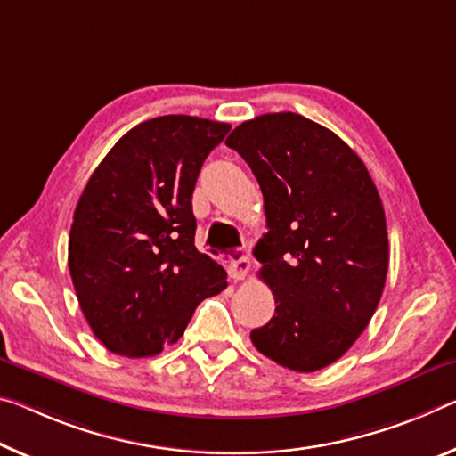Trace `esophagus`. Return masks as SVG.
<instances>
[{"label":"esophagus","mask_w":456,"mask_h":456,"mask_svg":"<svg viewBox=\"0 0 456 456\" xmlns=\"http://www.w3.org/2000/svg\"><path fill=\"white\" fill-rule=\"evenodd\" d=\"M251 259L248 251H237L235 259H229V276L233 280H243L249 273Z\"/></svg>","instance_id":"esophagus-1"}]
</instances>
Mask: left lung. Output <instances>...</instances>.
<instances>
[{"instance_id":"obj_1","label":"left lung","mask_w":456,"mask_h":456,"mask_svg":"<svg viewBox=\"0 0 456 456\" xmlns=\"http://www.w3.org/2000/svg\"><path fill=\"white\" fill-rule=\"evenodd\" d=\"M257 178L267 233L254 256L276 313L251 330L262 355L308 373L343 357L386 286V213L365 164L298 113H265L227 137Z\"/></svg>"}]
</instances>
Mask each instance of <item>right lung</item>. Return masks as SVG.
I'll list each match as a JSON object with an SVG mask.
<instances>
[{
  "instance_id": "obj_1",
  "label": "right lung",
  "mask_w": 456,
  "mask_h": 456,
  "mask_svg": "<svg viewBox=\"0 0 456 456\" xmlns=\"http://www.w3.org/2000/svg\"><path fill=\"white\" fill-rule=\"evenodd\" d=\"M231 129L162 115L121 137L77 202L69 270L91 330L111 353L158 355L176 343L227 273L194 248L192 191L202 162Z\"/></svg>"
}]
</instances>
